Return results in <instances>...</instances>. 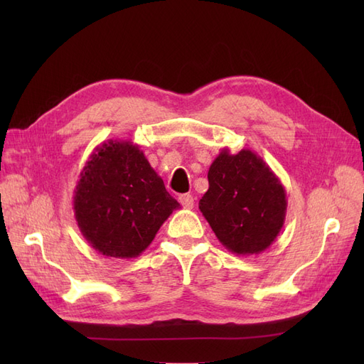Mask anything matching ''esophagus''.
Masks as SVG:
<instances>
[{"label":"esophagus","instance_id":"obj_1","mask_svg":"<svg viewBox=\"0 0 364 364\" xmlns=\"http://www.w3.org/2000/svg\"><path fill=\"white\" fill-rule=\"evenodd\" d=\"M179 202L185 209H193L194 197L191 194H182V196H179Z\"/></svg>","mask_w":364,"mask_h":364}]
</instances>
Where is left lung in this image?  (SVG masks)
Listing matches in <instances>:
<instances>
[{"mask_svg":"<svg viewBox=\"0 0 364 364\" xmlns=\"http://www.w3.org/2000/svg\"><path fill=\"white\" fill-rule=\"evenodd\" d=\"M209 188L199 209L228 250L258 255L284 226L287 213L285 188L255 151L230 155L223 149L208 171Z\"/></svg>","mask_w":364,"mask_h":364,"instance_id":"left-lung-1","label":"left lung"}]
</instances>
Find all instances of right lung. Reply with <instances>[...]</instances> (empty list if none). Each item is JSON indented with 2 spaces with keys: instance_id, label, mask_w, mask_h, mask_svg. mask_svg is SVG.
<instances>
[{
  "instance_id": "1",
  "label": "right lung",
  "mask_w": 364,
  "mask_h": 364,
  "mask_svg": "<svg viewBox=\"0 0 364 364\" xmlns=\"http://www.w3.org/2000/svg\"><path fill=\"white\" fill-rule=\"evenodd\" d=\"M82 235L105 257L135 258L181 208L139 146L109 139L86 161L74 190Z\"/></svg>"
}]
</instances>
